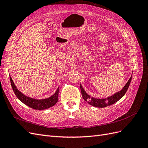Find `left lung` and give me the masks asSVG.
I'll list each match as a JSON object with an SVG mask.
<instances>
[{
	"label": "left lung",
	"mask_w": 148,
	"mask_h": 148,
	"mask_svg": "<svg viewBox=\"0 0 148 148\" xmlns=\"http://www.w3.org/2000/svg\"><path fill=\"white\" fill-rule=\"evenodd\" d=\"M132 77V76H131L130 78L129 79L127 84L125 85V86L123 88L122 90L116 92L112 96L105 98V99H97V98L91 97L84 90L82 86L80 84V89H81V92L83 99L85 101L88 102L89 104L96 107H106L108 106L113 104L117 101H118L119 99H120L125 95V94L126 93L130 86V84Z\"/></svg>",
	"instance_id": "left-lung-1"
}]
</instances>
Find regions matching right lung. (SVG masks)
Wrapping results in <instances>:
<instances>
[{
  "instance_id": "add662e5",
  "label": "right lung",
  "mask_w": 148,
  "mask_h": 148,
  "mask_svg": "<svg viewBox=\"0 0 148 148\" xmlns=\"http://www.w3.org/2000/svg\"><path fill=\"white\" fill-rule=\"evenodd\" d=\"M10 79L11 85L13 92H15L16 96L20 101L25 105L29 106V107L36 110H43L49 108L53 106H54L58 101V96H59V88L56 91L55 94L50 97L44 99H36L31 98L29 97L26 96L23 93H21L18 89L16 88L15 85L13 83V80L10 75Z\"/></svg>"
}]
</instances>
